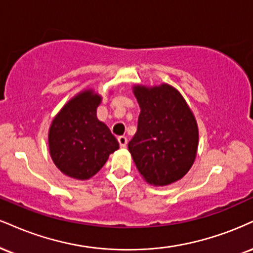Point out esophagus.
<instances>
[{
    "label": "esophagus",
    "instance_id": "esophagus-1",
    "mask_svg": "<svg viewBox=\"0 0 253 253\" xmlns=\"http://www.w3.org/2000/svg\"><path fill=\"white\" fill-rule=\"evenodd\" d=\"M118 141H119V145H120L121 148H125L127 146V142H128V140L125 135H120L118 138Z\"/></svg>",
    "mask_w": 253,
    "mask_h": 253
}]
</instances>
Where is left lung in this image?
Wrapping results in <instances>:
<instances>
[{
    "label": "left lung",
    "mask_w": 253,
    "mask_h": 253,
    "mask_svg": "<svg viewBox=\"0 0 253 253\" xmlns=\"http://www.w3.org/2000/svg\"><path fill=\"white\" fill-rule=\"evenodd\" d=\"M134 94L141 112L128 151L146 181L156 186L172 184L186 174L196 159V119L169 84L135 86Z\"/></svg>",
    "instance_id": "obj_1"
}]
</instances>
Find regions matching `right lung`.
Listing matches in <instances>:
<instances>
[{
  "instance_id": "1",
  "label": "right lung",
  "mask_w": 253,
  "mask_h": 253,
  "mask_svg": "<svg viewBox=\"0 0 253 253\" xmlns=\"http://www.w3.org/2000/svg\"><path fill=\"white\" fill-rule=\"evenodd\" d=\"M101 96L84 90L54 118L49 129V151L57 169L66 175L86 180L96 174L119 142L96 118Z\"/></svg>"
}]
</instances>
